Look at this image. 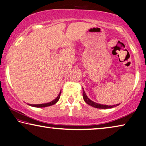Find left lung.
<instances>
[{
  "label": "left lung",
  "instance_id": "1",
  "mask_svg": "<svg viewBox=\"0 0 146 146\" xmlns=\"http://www.w3.org/2000/svg\"><path fill=\"white\" fill-rule=\"evenodd\" d=\"M82 95H83V99H84V101L88 104V105H89L90 106H93V107L97 108H103V109H106V108H111L115 107V106H116L119 105V104H117V105H114L111 106V105H102V104L97 103L96 102H94V101H92L91 99L88 98V96H86V93H85L84 89H83V94H82Z\"/></svg>",
  "mask_w": 146,
  "mask_h": 146
}]
</instances>
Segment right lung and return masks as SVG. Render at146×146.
Instances as JSON below:
<instances>
[{
    "mask_svg": "<svg viewBox=\"0 0 146 146\" xmlns=\"http://www.w3.org/2000/svg\"><path fill=\"white\" fill-rule=\"evenodd\" d=\"M60 94H61V91L60 92V93L58 94V96H57V98L56 99H54V100L50 101L49 103H43V104H38V105H32V104H28V105L31 106H34V107H37V108H42V107H46V106H51L54 105L55 103H56L58 101L60 97Z\"/></svg>",
    "mask_w": 146,
    "mask_h": 146,
    "instance_id": "obj_1",
    "label": "right lung"
}]
</instances>
